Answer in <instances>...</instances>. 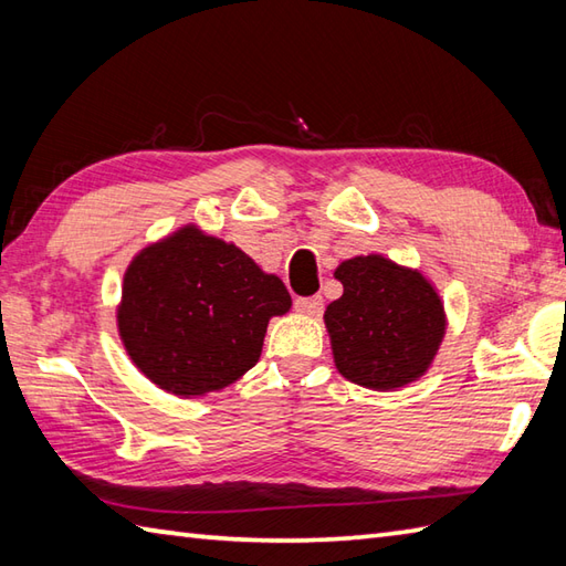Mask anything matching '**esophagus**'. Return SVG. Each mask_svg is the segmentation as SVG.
I'll return each instance as SVG.
<instances>
[{"label":"esophagus","mask_w":566,"mask_h":566,"mask_svg":"<svg viewBox=\"0 0 566 566\" xmlns=\"http://www.w3.org/2000/svg\"><path fill=\"white\" fill-rule=\"evenodd\" d=\"M298 314H306V316H321L323 311V298L321 296H302L294 302Z\"/></svg>","instance_id":"obj_1"}]
</instances>
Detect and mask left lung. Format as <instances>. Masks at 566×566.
Wrapping results in <instances>:
<instances>
[{
  "label": "left lung",
  "instance_id": "8db88e82",
  "mask_svg": "<svg viewBox=\"0 0 566 566\" xmlns=\"http://www.w3.org/2000/svg\"><path fill=\"white\" fill-rule=\"evenodd\" d=\"M335 280L343 296L328 304L323 321L340 375L377 391L423 377L448 328L436 286L384 255L345 260Z\"/></svg>",
  "mask_w": 566,
  "mask_h": 566
}]
</instances>
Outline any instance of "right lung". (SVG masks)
Returning <instances> with one entry per match:
<instances>
[{"label":"right lung","mask_w":566,"mask_h":566,"mask_svg":"<svg viewBox=\"0 0 566 566\" xmlns=\"http://www.w3.org/2000/svg\"><path fill=\"white\" fill-rule=\"evenodd\" d=\"M290 308L280 276L189 223L130 260L116 323L143 375L191 399L255 367L270 318Z\"/></svg>","instance_id":"add662e5"}]
</instances>
